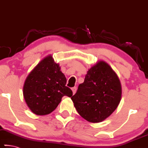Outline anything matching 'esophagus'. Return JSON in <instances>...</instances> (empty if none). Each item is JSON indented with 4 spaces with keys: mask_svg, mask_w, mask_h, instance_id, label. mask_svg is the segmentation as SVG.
Segmentation results:
<instances>
[{
    "mask_svg": "<svg viewBox=\"0 0 148 148\" xmlns=\"http://www.w3.org/2000/svg\"><path fill=\"white\" fill-rule=\"evenodd\" d=\"M71 90L73 91V93L75 94L76 93V91H77V87H72L71 88Z\"/></svg>",
    "mask_w": 148,
    "mask_h": 148,
    "instance_id": "obj_1",
    "label": "esophagus"
}]
</instances>
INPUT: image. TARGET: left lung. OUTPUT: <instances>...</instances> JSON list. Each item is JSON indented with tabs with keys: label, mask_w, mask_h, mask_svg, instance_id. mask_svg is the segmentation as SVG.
<instances>
[{
	"label": "left lung",
	"mask_w": 148,
	"mask_h": 148,
	"mask_svg": "<svg viewBox=\"0 0 148 148\" xmlns=\"http://www.w3.org/2000/svg\"><path fill=\"white\" fill-rule=\"evenodd\" d=\"M121 97L118 77L108 63L99 61L89 69L84 82L79 85L71 99L83 118L98 123L116 110Z\"/></svg>",
	"instance_id": "obj_1"
}]
</instances>
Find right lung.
<instances>
[{"mask_svg": "<svg viewBox=\"0 0 148 148\" xmlns=\"http://www.w3.org/2000/svg\"><path fill=\"white\" fill-rule=\"evenodd\" d=\"M52 56L46 57L30 73L25 82L23 95L34 113L47 115L54 111L63 96L71 97V89Z\"/></svg>", "mask_w": 148, "mask_h": 148, "instance_id": "add662e5", "label": "right lung"}]
</instances>
